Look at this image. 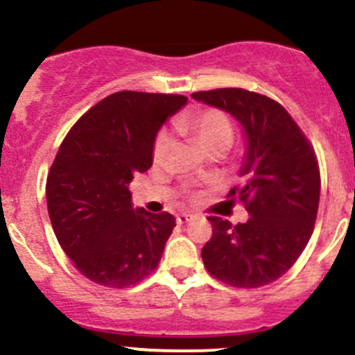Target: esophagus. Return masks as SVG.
<instances>
[{"label": "esophagus", "instance_id": "obj_1", "mask_svg": "<svg viewBox=\"0 0 355 355\" xmlns=\"http://www.w3.org/2000/svg\"><path fill=\"white\" fill-rule=\"evenodd\" d=\"M191 220H192V215H191V213H180V215L177 216V222L180 223V225H182V223L191 222Z\"/></svg>", "mask_w": 355, "mask_h": 355}]
</instances>
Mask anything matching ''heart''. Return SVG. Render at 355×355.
Returning <instances> with one entry per match:
<instances>
[{
	"label": "heart",
	"instance_id": "b5f03b06",
	"mask_svg": "<svg viewBox=\"0 0 355 355\" xmlns=\"http://www.w3.org/2000/svg\"><path fill=\"white\" fill-rule=\"evenodd\" d=\"M177 128L191 137L205 154H223L234 144V126L223 112L215 109L192 112L177 121ZM170 132L163 130L157 133L153 147L154 161H163L171 147Z\"/></svg>",
	"mask_w": 355,
	"mask_h": 355
}]
</instances>
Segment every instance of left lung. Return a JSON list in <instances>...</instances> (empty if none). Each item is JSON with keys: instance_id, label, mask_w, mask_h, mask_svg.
Instances as JSON below:
<instances>
[{"instance_id": "left-lung-1", "label": "left lung", "mask_w": 355, "mask_h": 355, "mask_svg": "<svg viewBox=\"0 0 355 355\" xmlns=\"http://www.w3.org/2000/svg\"><path fill=\"white\" fill-rule=\"evenodd\" d=\"M232 116L244 133L241 187L248 222L208 216L213 236L201 250L206 269L237 288H258L291 269L312 236L321 178L311 144L286 109L254 92L218 88L191 95Z\"/></svg>"}]
</instances>
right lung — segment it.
<instances>
[{
  "instance_id": "1",
  "label": "right lung",
  "mask_w": 355,
  "mask_h": 355,
  "mask_svg": "<svg viewBox=\"0 0 355 355\" xmlns=\"http://www.w3.org/2000/svg\"><path fill=\"white\" fill-rule=\"evenodd\" d=\"M185 104L182 95L118 92L62 142L46 180L48 215L62 250L94 283L130 286L159 263L175 218L133 208L128 185L149 170L157 132Z\"/></svg>"
}]
</instances>
